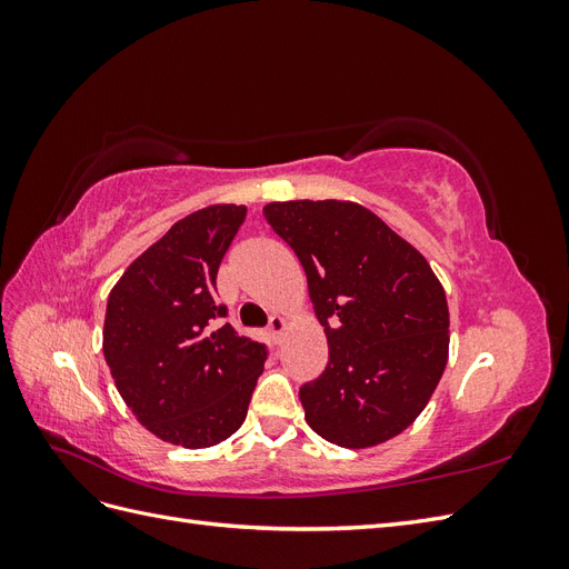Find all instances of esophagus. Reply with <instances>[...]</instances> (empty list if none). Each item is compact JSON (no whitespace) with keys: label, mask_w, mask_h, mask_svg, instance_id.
I'll return each instance as SVG.
<instances>
[{"label":"esophagus","mask_w":569,"mask_h":569,"mask_svg":"<svg viewBox=\"0 0 569 569\" xmlns=\"http://www.w3.org/2000/svg\"><path fill=\"white\" fill-rule=\"evenodd\" d=\"M287 327H289L287 318H282V316H272V318H270L268 332H270V337H272L274 343H282V335L287 332Z\"/></svg>","instance_id":"esophagus-1"}]
</instances>
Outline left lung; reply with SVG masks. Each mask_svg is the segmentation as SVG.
Wrapping results in <instances>:
<instances>
[{"label":"left lung","instance_id":"obj_1","mask_svg":"<svg viewBox=\"0 0 569 569\" xmlns=\"http://www.w3.org/2000/svg\"><path fill=\"white\" fill-rule=\"evenodd\" d=\"M263 216L299 256L330 349L325 372L299 389L306 422L343 449L401 435L449 360V303L435 270L356 201H272Z\"/></svg>","mask_w":569,"mask_h":569}]
</instances>
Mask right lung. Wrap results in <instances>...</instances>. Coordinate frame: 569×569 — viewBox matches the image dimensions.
I'll list each match as a JSON object with an SVG mask.
<instances>
[{"mask_svg":"<svg viewBox=\"0 0 569 569\" xmlns=\"http://www.w3.org/2000/svg\"><path fill=\"white\" fill-rule=\"evenodd\" d=\"M247 206L211 203L178 220L120 274L107 301V366L153 437L209 449L242 427L266 347L222 322L213 289Z\"/></svg>","mask_w":569,"mask_h":569,"instance_id":"obj_1","label":"right lung"}]
</instances>
